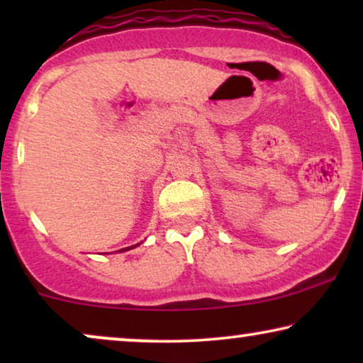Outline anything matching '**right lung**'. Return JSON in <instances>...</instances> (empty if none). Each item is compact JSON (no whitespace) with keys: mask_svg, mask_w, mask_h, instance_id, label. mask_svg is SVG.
Returning <instances> with one entry per match:
<instances>
[{"mask_svg":"<svg viewBox=\"0 0 363 363\" xmlns=\"http://www.w3.org/2000/svg\"><path fill=\"white\" fill-rule=\"evenodd\" d=\"M137 246H140V242H137V245H133V246H130V247H122V250H118V252H123V251H130V250H133V247H137ZM117 252V251H116Z\"/></svg>","mask_w":363,"mask_h":363,"instance_id":"1","label":"right lung"}]
</instances>
